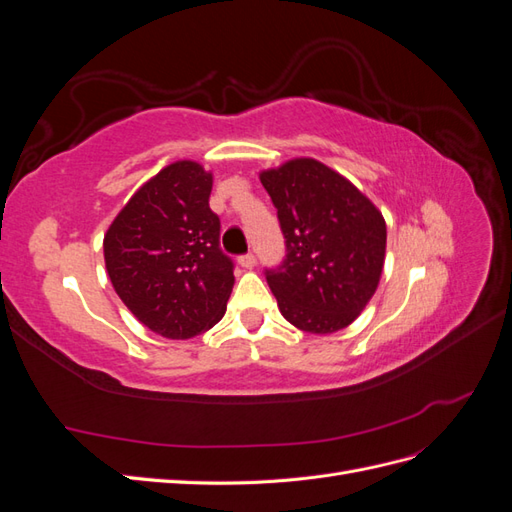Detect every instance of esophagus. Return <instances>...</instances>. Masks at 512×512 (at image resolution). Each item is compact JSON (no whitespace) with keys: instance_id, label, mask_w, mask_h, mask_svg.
I'll list each match as a JSON object with an SVG mask.
<instances>
[{"instance_id":"34e87169","label":"esophagus","mask_w":512,"mask_h":512,"mask_svg":"<svg viewBox=\"0 0 512 512\" xmlns=\"http://www.w3.org/2000/svg\"><path fill=\"white\" fill-rule=\"evenodd\" d=\"M239 265H241L243 269H254V267H256V256H254V254H243V256H239Z\"/></svg>"}]
</instances>
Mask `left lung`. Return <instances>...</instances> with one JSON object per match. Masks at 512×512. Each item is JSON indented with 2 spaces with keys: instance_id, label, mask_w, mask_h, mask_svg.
Here are the masks:
<instances>
[{
  "instance_id": "obj_1",
  "label": "left lung",
  "mask_w": 512,
  "mask_h": 512,
  "mask_svg": "<svg viewBox=\"0 0 512 512\" xmlns=\"http://www.w3.org/2000/svg\"><path fill=\"white\" fill-rule=\"evenodd\" d=\"M277 209L286 258L267 284L294 327L327 335L356 320L378 288L386 224L354 185L314 158L262 170Z\"/></svg>"
}]
</instances>
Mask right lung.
Masks as SVG:
<instances>
[{
	"mask_svg": "<svg viewBox=\"0 0 512 512\" xmlns=\"http://www.w3.org/2000/svg\"><path fill=\"white\" fill-rule=\"evenodd\" d=\"M213 175L192 160L162 168L136 190L104 235V262L119 299L168 339L209 331L235 284L209 209Z\"/></svg>",
	"mask_w": 512,
	"mask_h": 512,
	"instance_id": "add662e5",
	"label": "right lung"
}]
</instances>
